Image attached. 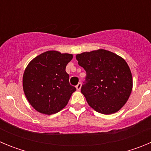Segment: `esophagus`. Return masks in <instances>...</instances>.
I'll list each match as a JSON object with an SVG mask.
<instances>
[{
    "label": "esophagus",
    "mask_w": 151,
    "mask_h": 151,
    "mask_svg": "<svg viewBox=\"0 0 151 151\" xmlns=\"http://www.w3.org/2000/svg\"><path fill=\"white\" fill-rule=\"evenodd\" d=\"M76 88L77 90L80 91V89H81V88H82V84H81V83H80V82H79V83H78V85H77L76 86Z\"/></svg>",
    "instance_id": "esophagus-1"
}]
</instances>
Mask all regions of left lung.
<instances>
[{
    "instance_id": "left-lung-1",
    "label": "left lung",
    "mask_w": 151,
    "mask_h": 151,
    "mask_svg": "<svg viewBox=\"0 0 151 151\" xmlns=\"http://www.w3.org/2000/svg\"><path fill=\"white\" fill-rule=\"evenodd\" d=\"M76 57L86 72L81 92L89 106L106 115L119 111L132 90V76L127 63L104 49L84 52Z\"/></svg>"
}]
</instances>
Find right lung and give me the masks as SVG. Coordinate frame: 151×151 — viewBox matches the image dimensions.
Listing matches in <instances>:
<instances>
[{
    "mask_svg": "<svg viewBox=\"0 0 151 151\" xmlns=\"http://www.w3.org/2000/svg\"><path fill=\"white\" fill-rule=\"evenodd\" d=\"M73 54L48 50L28 64L22 77L24 93L32 106L46 115L58 113L67 105L76 88L69 82L66 66Z\"/></svg>",
    "mask_w": 151,
    "mask_h": 151,
    "instance_id": "obj_1",
    "label": "right lung"
}]
</instances>
